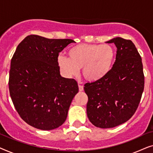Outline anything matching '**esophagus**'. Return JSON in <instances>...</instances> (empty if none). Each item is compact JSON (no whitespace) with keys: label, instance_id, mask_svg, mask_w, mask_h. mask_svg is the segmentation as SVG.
<instances>
[{"label":"esophagus","instance_id":"obj_1","mask_svg":"<svg viewBox=\"0 0 153 153\" xmlns=\"http://www.w3.org/2000/svg\"><path fill=\"white\" fill-rule=\"evenodd\" d=\"M79 91H83V85L79 84Z\"/></svg>","mask_w":153,"mask_h":153}]
</instances>
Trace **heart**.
Listing matches in <instances>:
<instances>
[{"label": "heart", "instance_id": "heart-1", "mask_svg": "<svg viewBox=\"0 0 153 153\" xmlns=\"http://www.w3.org/2000/svg\"><path fill=\"white\" fill-rule=\"evenodd\" d=\"M68 58L60 56L58 64L66 76L76 75L81 69L88 81L100 80L108 74L116 58L115 49L110 45L80 44L68 51Z\"/></svg>", "mask_w": 153, "mask_h": 153}]
</instances>
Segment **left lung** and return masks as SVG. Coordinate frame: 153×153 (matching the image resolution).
<instances>
[{
    "instance_id": "left-lung-1",
    "label": "left lung",
    "mask_w": 153,
    "mask_h": 153,
    "mask_svg": "<svg viewBox=\"0 0 153 153\" xmlns=\"http://www.w3.org/2000/svg\"><path fill=\"white\" fill-rule=\"evenodd\" d=\"M106 42L117 47L114 65L103 78L84 85L88 118L100 128H111L130 119L144 89L142 59L132 42L116 37Z\"/></svg>"
}]
</instances>
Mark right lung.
Masks as SVG:
<instances>
[{
	"label": "right lung",
	"instance_id": "right-lung-1",
	"mask_svg": "<svg viewBox=\"0 0 153 153\" xmlns=\"http://www.w3.org/2000/svg\"><path fill=\"white\" fill-rule=\"evenodd\" d=\"M74 42L30 35L16 48L10 65L9 91L16 111L30 126L51 130L65 121L79 87L75 79L60 76L58 57Z\"/></svg>",
	"mask_w": 153,
	"mask_h": 153
}]
</instances>
